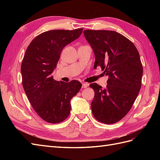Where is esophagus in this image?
Returning <instances> with one entry per match:
<instances>
[{
    "mask_svg": "<svg viewBox=\"0 0 160 160\" xmlns=\"http://www.w3.org/2000/svg\"><path fill=\"white\" fill-rule=\"evenodd\" d=\"M82 88H87L88 87V84L86 83H82Z\"/></svg>",
    "mask_w": 160,
    "mask_h": 160,
    "instance_id": "1",
    "label": "esophagus"
}]
</instances>
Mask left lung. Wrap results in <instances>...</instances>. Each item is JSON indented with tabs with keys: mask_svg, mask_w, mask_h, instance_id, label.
I'll return each instance as SVG.
<instances>
[{
	"mask_svg": "<svg viewBox=\"0 0 160 160\" xmlns=\"http://www.w3.org/2000/svg\"><path fill=\"white\" fill-rule=\"evenodd\" d=\"M84 35L96 56L94 68L100 66L108 76L105 89L97 83L89 85L95 92L91 111L98 121L114 124L128 113L140 92V54L130 40L116 32L87 29Z\"/></svg>",
	"mask_w": 160,
	"mask_h": 160,
	"instance_id": "1",
	"label": "left lung"
}]
</instances>
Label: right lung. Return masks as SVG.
Returning a JSON list of instances; mask_svg holds the SVG:
<instances>
[{
    "label": "right lung",
    "mask_w": 160,
    "mask_h": 160,
    "mask_svg": "<svg viewBox=\"0 0 160 160\" xmlns=\"http://www.w3.org/2000/svg\"><path fill=\"white\" fill-rule=\"evenodd\" d=\"M82 30L45 32L26 49L21 64L23 89L36 113L49 123H60L68 118L71 99L82 87L78 80L56 81L52 74L64 47L77 39Z\"/></svg>",
    "instance_id": "right-lung-1"
}]
</instances>
